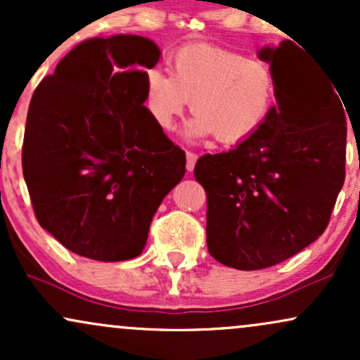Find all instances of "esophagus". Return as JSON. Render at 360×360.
<instances>
[{"label":"esophagus","instance_id":"obj_1","mask_svg":"<svg viewBox=\"0 0 360 360\" xmlns=\"http://www.w3.org/2000/svg\"><path fill=\"white\" fill-rule=\"evenodd\" d=\"M198 160V155L193 154V152H186V169H188L189 172L194 169V164H196Z\"/></svg>","mask_w":360,"mask_h":360}]
</instances>
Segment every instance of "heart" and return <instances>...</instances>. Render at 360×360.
<instances>
[{
    "label": "heart",
    "instance_id": "b5f03b06",
    "mask_svg": "<svg viewBox=\"0 0 360 360\" xmlns=\"http://www.w3.org/2000/svg\"><path fill=\"white\" fill-rule=\"evenodd\" d=\"M274 98V72L266 62L217 45H186L171 57V76L159 69L146 76V106L157 127L174 130L191 101L196 118L189 137H214L221 146L254 137Z\"/></svg>",
    "mask_w": 360,
    "mask_h": 360
}]
</instances>
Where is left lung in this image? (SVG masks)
<instances>
[{
    "mask_svg": "<svg viewBox=\"0 0 360 360\" xmlns=\"http://www.w3.org/2000/svg\"><path fill=\"white\" fill-rule=\"evenodd\" d=\"M296 51L283 42L259 52L276 79L269 118L247 142L194 166L208 198V252L233 269H266L315 242L344 186V100Z\"/></svg>",
    "mask_w": 360,
    "mask_h": 360,
    "instance_id": "obj_1",
    "label": "left lung"
}]
</instances>
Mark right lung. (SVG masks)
<instances>
[{
	"mask_svg": "<svg viewBox=\"0 0 360 360\" xmlns=\"http://www.w3.org/2000/svg\"><path fill=\"white\" fill-rule=\"evenodd\" d=\"M159 57L146 37H94L32 96L22 166L35 217L82 257L142 254L157 208L186 172L184 150L143 106L146 69Z\"/></svg>",
	"mask_w": 360,
	"mask_h": 360,
	"instance_id": "add662e5",
	"label": "right lung"
}]
</instances>
